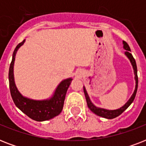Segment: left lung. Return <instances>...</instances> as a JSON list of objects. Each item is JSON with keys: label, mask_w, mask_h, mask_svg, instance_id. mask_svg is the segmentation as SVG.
Returning a JSON list of instances; mask_svg holds the SVG:
<instances>
[{"label": "left lung", "mask_w": 146, "mask_h": 146, "mask_svg": "<svg viewBox=\"0 0 146 146\" xmlns=\"http://www.w3.org/2000/svg\"><path fill=\"white\" fill-rule=\"evenodd\" d=\"M123 48L126 50V51H125V54L127 55V57L129 59V60L131 62L132 66H133V68L134 74H135V80H136V88H135L133 94L132 95L131 98H129V101H128L123 106L121 107L120 108L117 109V110H106V109L97 108V107L95 106V105L92 103V102L90 101V99H89V95L87 94L86 88L83 86V91H84L86 99L87 105L89 107V108L94 113L97 114L98 116L107 118V119H113V118H115L117 117H118L119 115H120V114H121V113H122L123 112V111H124L125 110L132 104V102H133L134 98L136 97L137 89H138V76H137V66H136V60H135L134 57H133V55H132V54L130 53V48H129V46L128 45V44H127L126 42H124V41L123 42Z\"/></svg>", "instance_id": "1"}]
</instances>
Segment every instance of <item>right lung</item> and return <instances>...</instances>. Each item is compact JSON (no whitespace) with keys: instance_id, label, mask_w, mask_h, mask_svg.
Returning <instances> with one entry per match:
<instances>
[{"instance_id":"right-lung-1","label":"right lung","mask_w":146,"mask_h":146,"mask_svg":"<svg viewBox=\"0 0 146 146\" xmlns=\"http://www.w3.org/2000/svg\"><path fill=\"white\" fill-rule=\"evenodd\" d=\"M25 39L20 42L13 53L12 61L9 69V84L13 101L18 108L29 117L36 121L48 120L59 115L63 110L66 91L72 81V78L63 80L57 86L54 94L50 99L35 101L23 97L17 90L13 78V64L17 50L24 44Z\"/></svg>"}]
</instances>
